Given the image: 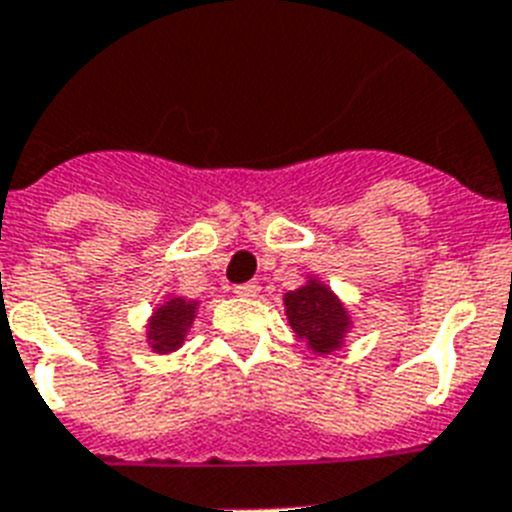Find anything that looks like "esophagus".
Segmentation results:
<instances>
[{
  "label": "esophagus",
  "mask_w": 512,
  "mask_h": 512,
  "mask_svg": "<svg viewBox=\"0 0 512 512\" xmlns=\"http://www.w3.org/2000/svg\"><path fill=\"white\" fill-rule=\"evenodd\" d=\"M260 292V284L257 281H247V284H236L234 294L236 297H255Z\"/></svg>",
  "instance_id": "esophagus-1"
}]
</instances>
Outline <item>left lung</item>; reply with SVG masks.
I'll return each instance as SVG.
<instances>
[{"label":"left lung","mask_w":512,"mask_h":512,"mask_svg":"<svg viewBox=\"0 0 512 512\" xmlns=\"http://www.w3.org/2000/svg\"><path fill=\"white\" fill-rule=\"evenodd\" d=\"M286 315L294 334L313 350L331 352L342 342L347 328V313L339 299L321 284L299 286L284 297Z\"/></svg>","instance_id":"1"}]
</instances>
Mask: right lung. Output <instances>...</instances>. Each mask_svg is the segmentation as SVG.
I'll list each match as a JSON object with an SVG mask.
<instances>
[{
  "label": "right lung",
  "instance_id": "obj_1",
  "mask_svg": "<svg viewBox=\"0 0 512 512\" xmlns=\"http://www.w3.org/2000/svg\"><path fill=\"white\" fill-rule=\"evenodd\" d=\"M194 318V305L186 299H170L168 305H162L149 323V339H152V350L170 352L181 347L184 342V331L189 328Z\"/></svg>",
  "mask_w": 512,
  "mask_h": 512
}]
</instances>
